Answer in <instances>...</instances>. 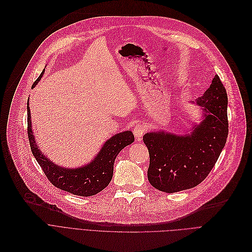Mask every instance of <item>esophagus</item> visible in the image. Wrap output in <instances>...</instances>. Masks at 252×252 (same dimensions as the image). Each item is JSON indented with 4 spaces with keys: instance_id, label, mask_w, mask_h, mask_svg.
Returning a JSON list of instances; mask_svg holds the SVG:
<instances>
[{
    "instance_id": "obj_1",
    "label": "esophagus",
    "mask_w": 252,
    "mask_h": 252,
    "mask_svg": "<svg viewBox=\"0 0 252 252\" xmlns=\"http://www.w3.org/2000/svg\"><path fill=\"white\" fill-rule=\"evenodd\" d=\"M146 132H147V126L141 124V123L136 124L133 129V134L137 140H140L141 137L143 136V134H145Z\"/></svg>"
}]
</instances>
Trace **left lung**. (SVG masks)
<instances>
[{
    "label": "left lung",
    "instance_id": "8db88e82",
    "mask_svg": "<svg viewBox=\"0 0 252 252\" xmlns=\"http://www.w3.org/2000/svg\"><path fill=\"white\" fill-rule=\"evenodd\" d=\"M197 103L207 114L189 135L164 132L143 135L150 154L149 182L165 193H175L201 184L212 170L226 142L227 95L218 75Z\"/></svg>",
    "mask_w": 252,
    "mask_h": 252
}]
</instances>
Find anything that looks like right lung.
<instances>
[{"instance_id": "1", "label": "right lung", "mask_w": 252, "mask_h": 252, "mask_svg": "<svg viewBox=\"0 0 252 252\" xmlns=\"http://www.w3.org/2000/svg\"><path fill=\"white\" fill-rule=\"evenodd\" d=\"M43 73L34 81L32 87L37 85V83L42 78ZM28 136L33 157L38 161L48 181L58 189L83 197L96 195L110 184L113 177L114 162L117 155L122 149L134 141V136L131 131H124L122 133H118L104 143L100 153L90 164L78 169H65L50 162V160L45 157L35 145L32 131L31 112L29 106Z\"/></svg>"}]
</instances>
